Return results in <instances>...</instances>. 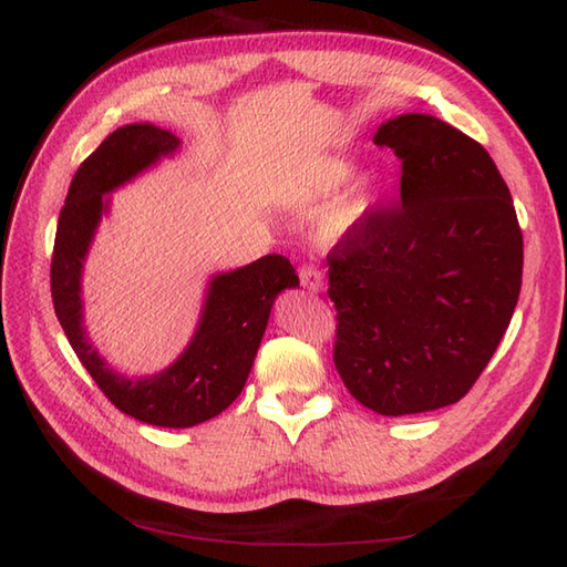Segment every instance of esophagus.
Listing matches in <instances>:
<instances>
[{"mask_svg": "<svg viewBox=\"0 0 567 567\" xmlns=\"http://www.w3.org/2000/svg\"><path fill=\"white\" fill-rule=\"evenodd\" d=\"M299 282H302V287L309 292L323 290V275L317 265H302V268H299Z\"/></svg>", "mask_w": 567, "mask_h": 567, "instance_id": "esophagus-1", "label": "esophagus"}]
</instances>
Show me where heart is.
Returning <instances> with one entry per match:
<instances>
[{"instance_id":"obj_1","label":"heart","mask_w":567,"mask_h":567,"mask_svg":"<svg viewBox=\"0 0 567 567\" xmlns=\"http://www.w3.org/2000/svg\"><path fill=\"white\" fill-rule=\"evenodd\" d=\"M355 163L353 161H346V158H331V161H327L323 163L319 171H317V179H315V189L319 192V195H323V197H331V195H336V192L339 189H343L348 183H351V179L355 177ZM372 187L370 185H365V187H360L355 195L348 199V204L343 207V212H341V216H339V221H336V226H346V224H351V221H355L360 214H363L368 207H370V202H372Z\"/></svg>"}]
</instances>
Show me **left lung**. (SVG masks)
I'll return each mask as SVG.
<instances>
[{
    "instance_id": "obj_1",
    "label": "left lung",
    "mask_w": 567,
    "mask_h": 567,
    "mask_svg": "<svg viewBox=\"0 0 567 567\" xmlns=\"http://www.w3.org/2000/svg\"><path fill=\"white\" fill-rule=\"evenodd\" d=\"M400 202L365 214L329 256L333 363L382 416L433 412L473 388L522 292L509 187L477 141L431 114L388 118Z\"/></svg>"
}]
</instances>
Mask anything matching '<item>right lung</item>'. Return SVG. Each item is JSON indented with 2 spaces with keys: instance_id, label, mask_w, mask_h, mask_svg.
Returning a JSON list of instances; mask_svg holds the SVG:
<instances>
[{
  "instance_id": "1",
  "label": "right lung",
  "mask_w": 567,
  "mask_h": 567,
  "mask_svg": "<svg viewBox=\"0 0 567 567\" xmlns=\"http://www.w3.org/2000/svg\"><path fill=\"white\" fill-rule=\"evenodd\" d=\"M179 148L173 131L126 124L106 136L72 177L58 216L51 292L72 351L118 412L143 424L187 429L209 421L244 390L277 295L299 277L285 256H262L244 268L212 275L197 331L173 365L158 375L128 378L92 346L82 315V265L110 212V192L131 183Z\"/></svg>"
}]
</instances>
